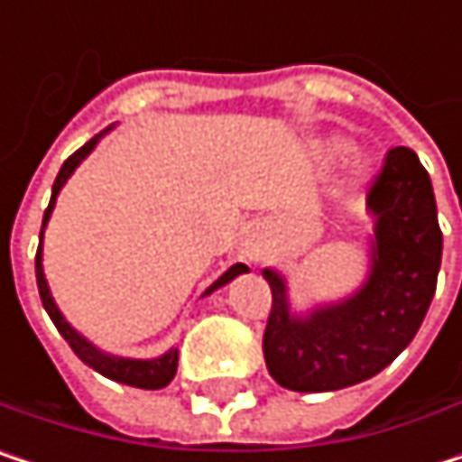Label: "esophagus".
Masks as SVG:
<instances>
[{"label":"esophagus","mask_w":462,"mask_h":462,"mask_svg":"<svg viewBox=\"0 0 462 462\" xmlns=\"http://www.w3.org/2000/svg\"><path fill=\"white\" fill-rule=\"evenodd\" d=\"M245 256H248L251 262H259V259H264V245H262V243H256V240L245 243Z\"/></svg>","instance_id":"obj_1"}]
</instances>
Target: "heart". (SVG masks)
I'll return each mask as SVG.
<instances>
[{
  "label": "heart",
  "mask_w": 462,
  "mask_h": 462,
  "mask_svg": "<svg viewBox=\"0 0 462 462\" xmlns=\"http://www.w3.org/2000/svg\"><path fill=\"white\" fill-rule=\"evenodd\" d=\"M347 152V141L339 139V136H331V139L323 141V154H328V157H339V154H345ZM356 176H361V165H356Z\"/></svg>",
  "instance_id": "1"
}]
</instances>
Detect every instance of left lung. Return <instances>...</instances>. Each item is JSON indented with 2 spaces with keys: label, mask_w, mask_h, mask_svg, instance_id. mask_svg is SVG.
I'll return each mask as SVG.
<instances>
[{
  "label": "left lung",
  "mask_w": 462,
  "mask_h": 462,
  "mask_svg": "<svg viewBox=\"0 0 462 462\" xmlns=\"http://www.w3.org/2000/svg\"><path fill=\"white\" fill-rule=\"evenodd\" d=\"M374 222L364 283L305 313L291 308L278 270L262 275L273 291L264 328L270 377L300 393H326L380 374L425 319L441 267V230L430 176L407 146L388 152L366 198Z\"/></svg>",
  "instance_id": "left-lung-1"
}]
</instances>
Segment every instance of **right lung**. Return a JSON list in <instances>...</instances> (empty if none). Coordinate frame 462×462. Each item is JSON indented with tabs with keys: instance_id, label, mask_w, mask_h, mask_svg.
I'll list each match as a JSON object with an SVG mask.
<instances>
[{
	"instance_id": "right-lung-1",
	"label": "right lung",
	"mask_w": 462,
	"mask_h": 462,
	"mask_svg": "<svg viewBox=\"0 0 462 462\" xmlns=\"http://www.w3.org/2000/svg\"><path fill=\"white\" fill-rule=\"evenodd\" d=\"M112 128H115V125H109L106 131H101L98 136H93V139L88 141L85 146H79V149H77V152L63 162V165H60V171H58V176H55L52 195H50V206H47L45 219H42V232H40V251H37V286H40V297H42V305H45L47 316L52 319L55 328L60 331V337L69 342V347L77 353V358H79L82 364H88L90 369H96L98 374H104V377H109V380H115V383L134 385V388H143V391H160V388H165V385L176 377L179 350H176V347H171V350H165V353H162V356H157V358H125V356H115V353L101 350L98 345H93L85 334H79L71 323L63 319V313L58 310V305H55V300H52V294H50V286H47V278H45V267H42V240H45V227H47V222H50V217H52L55 200H58V195H60L63 184L69 181V176L79 168V162H82V160L96 149V143L104 139ZM240 273H248V267H245V264H232L230 270H227L219 281H214V283L203 291V297H208V294H214L217 289L227 286L232 278H237Z\"/></svg>"
}]
</instances>
